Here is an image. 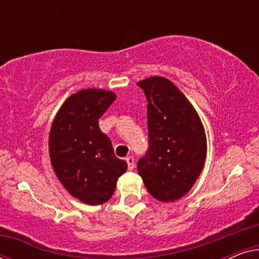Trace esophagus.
<instances>
[{
  "instance_id": "1",
  "label": "esophagus",
  "mask_w": 259,
  "mask_h": 259,
  "mask_svg": "<svg viewBox=\"0 0 259 259\" xmlns=\"http://www.w3.org/2000/svg\"><path fill=\"white\" fill-rule=\"evenodd\" d=\"M126 162H127V167H128L130 171H132V169L136 167V162H134V158L133 157H127L126 158Z\"/></svg>"
}]
</instances>
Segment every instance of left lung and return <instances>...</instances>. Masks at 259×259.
I'll list each match as a JSON object with an SVG mask.
<instances>
[{"mask_svg": "<svg viewBox=\"0 0 259 259\" xmlns=\"http://www.w3.org/2000/svg\"><path fill=\"white\" fill-rule=\"evenodd\" d=\"M148 101L150 147L138 173L152 197L175 201L185 196L203 171L207 143L192 104L172 81L151 76L137 83Z\"/></svg>", "mask_w": 259, "mask_h": 259, "instance_id": "obj_1", "label": "left lung"}]
</instances>
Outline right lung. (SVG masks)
Segmentation results:
<instances>
[{
  "label": "right lung",
  "mask_w": 259,
  "mask_h": 259,
  "mask_svg": "<svg viewBox=\"0 0 259 259\" xmlns=\"http://www.w3.org/2000/svg\"><path fill=\"white\" fill-rule=\"evenodd\" d=\"M116 99L101 88L81 90L66 99L48 138L51 162L62 186L87 205L111 199L127 162L116 158L99 119Z\"/></svg>",
  "instance_id": "1"
}]
</instances>
